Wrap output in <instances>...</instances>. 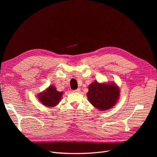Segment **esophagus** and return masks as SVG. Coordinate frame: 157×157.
Instances as JSON below:
<instances>
[{
    "instance_id": "esophagus-1",
    "label": "esophagus",
    "mask_w": 157,
    "mask_h": 157,
    "mask_svg": "<svg viewBox=\"0 0 157 157\" xmlns=\"http://www.w3.org/2000/svg\"><path fill=\"white\" fill-rule=\"evenodd\" d=\"M80 91V89L79 88H78L76 90H73V92H79Z\"/></svg>"
}]
</instances>
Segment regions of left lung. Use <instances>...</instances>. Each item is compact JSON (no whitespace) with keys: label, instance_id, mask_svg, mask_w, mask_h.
Listing matches in <instances>:
<instances>
[{"label":"left lung","instance_id":"left-lung-1","mask_svg":"<svg viewBox=\"0 0 157 157\" xmlns=\"http://www.w3.org/2000/svg\"><path fill=\"white\" fill-rule=\"evenodd\" d=\"M88 90V101L101 111L111 108L120 95V90L114 84H101L95 81L89 86Z\"/></svg>","mask_w":157,"mask_h":157}]
</instances>
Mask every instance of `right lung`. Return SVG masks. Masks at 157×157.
<instances>
[{
  "instance_id": "add662e5",
  "label": "right lung",
  "mask_w": 157,
  "mask_h": 157,
  "mask_svg": "<svg viewBox=\"0 0 157 157\" xmlns=\"http://www.w3.org/2000/svg\"><path fill=\"white\" fill-rule=\"evenodd\" d=\"M62 94V92H58L54 86H51L43 94L39 95V100L44 105L53 107L60 102Z\"/></svg>"
}]
</instances>
